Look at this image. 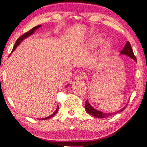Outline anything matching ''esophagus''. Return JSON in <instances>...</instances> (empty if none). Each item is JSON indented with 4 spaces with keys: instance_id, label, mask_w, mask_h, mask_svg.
I'll return each instance as SVG.
<instances>
[{
    "instance_id": "esophagus-1",
    "label": "esophagus",
    "mask_w": 147,
    "mask_h": 147,
    "mask_svg": "<svg viewBox=\"0 0 147 147\" xmlns=\"http://www.w3.org/2000/svg\"><path fill=\"white\" fill-rule=\"evenodd\" d=\"M84 76H85V74L84 73H79L75 76V80H82L84 78Z\"/></svg>"
}]
</instances>
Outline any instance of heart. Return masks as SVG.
<instances>
[{"mask_svg":"<svg viewBox=\"0 0 147 147\" xmlns=\"http://www.w3.org/2000/svg\"><path fill=\"white\" fill-rule=\"evenodd\" d=\"M105 41V38L100 34L94 35L88 40L87 46L89 49H95L101 44H102ZM113 48V42L111 40H107L105 42L102 49H101V53L102 54H108Z\"/></svg>","mask_w":147,"mask_h":147,"instance_id":"b5f03b06","label":"heart"}]
</instances>
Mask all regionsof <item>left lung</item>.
<instances>
[{
    "label": "left lung",
    "mask_w": 147,
    "mask_h": 147,
    "mask_svg": "<svg viewBox=\"0 0 147 147\" xmlns=\"http://www.w3.org/2000/svg\"><path fill=\"white\" fill-rule=\"evenodd\" d=\"M121 55H127L128 57H131V59H133V60L136 62V59L135 57V55H134V53L133 51V49H132L131 45L130 44V42L129 41H127V43H126L125 47H124L123 50L121 51ZM127 105H126L125 107H123V109H121V110L116 111V112H113V113H102L100 112V111H97L96 109H94L91 105L89 104V102H88L87 100L85 101V110L86 112H87L88 114H90V115L93 116V117H95L96 118H99V119H103V118H106V117H109L110 116L114 115L115 114H117V113H119L122 112V111H124L126 107H127Z\"/></svg>",
    "instance_id": "obj_1"
}]
</instances>
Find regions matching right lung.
<instances>
[{
	"label": "right lung",
	"mask_w": 147,
	"mask_h": 147,
	"mask_svg": "<svg viewBox=\"0 0 147 147\" xmlns=\"http://www.w3.org/2000/svg\"><path fill=\"white\" fill-rule=\"evenodd\" d=\"M40 26H41V25H38V26H34V28H32L31 30H29V31H28L27 32L24 33V34H22L21 36H20L19 38H18L17 39V40L16 41L15 44H14V46L13 47V49H12V51L11 53H12V52H13V51H14V49H15L16 48V47H17V46H18V45H19L20 43L21 42V41L23 40L24 38H26V37L29 36H30V35H31V34H32L34 32L35 30H36L37 29V28H38L39 27H40ZM58 111H59V106L57 107V109H56V111H55V113H54L53 115H50V116H49V117H48L44 118V119H42V120H47V119H50V118H51V117H54V116H55L56 114H57V112H58Z\"/></svg>",
	"instance_id": "1"
}]
</instances>
